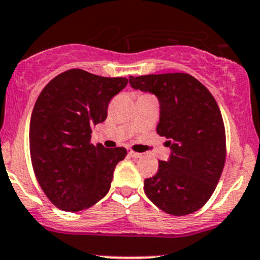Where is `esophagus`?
I'll list each match as a JSON object with an SVG mask.
<instances>
[{"label": "esophagus", "mask_w": 260, "mask_h": 260, "mask_svg": "<svg viewBox=\"0 0 260 260\" xmlns=\"http://www.w3.org/2000/svg\"><path fill=\"white\" fill-rule=\"evenodd\" d=\"M129 155L133 156V158H141L140 153H136V151H133V150L129 151Z\"/></svg>", "instance_id": "34e87169"}]
</instances>
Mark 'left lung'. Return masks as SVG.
<instances>
[{
    "instance_id": "8db88e82",
    "label": "left lung",
    "mask_w": 260,
    "mask_h": 260,
    "mask_svg": "<svg viewBox=\"0 0 260 260\" xmlns=\"http://www.w3.org/2000/svg\"><path fill=\"white\" fill-rule=\"evenodd\" d=\"M129 81L133 88L158 97L156 133L172 149L169 160H159L155 176L144 181L145 194L167 214H192L212 196L225 166V126L216 100L187 73L130 76Z\"/></svg>"
}]
</instances>
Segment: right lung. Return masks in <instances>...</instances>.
<instances>
[{
    "label": "right lung",
    "instance_id": "right-lung-1",
    "mask_svg": "<svg viewBox=\"0 0 260 260\" xmlns=\"http://www.w3.org/2000/svg\"><path fill=\"white\" fill-rule=\"evenodd\" d=\"M126 84L124 77L69 69L40 92L30 120V156L43 192L58 209L82 211L109 192L115 167L127 151L93 145L91 133Z\"/></svg>",
    "mask_w": 260,
    "mask_h": 260
}]
</instances>
